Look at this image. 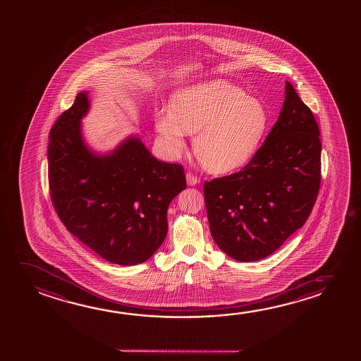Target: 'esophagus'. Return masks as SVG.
<instances>
[{"instance_id":"obj_1","label":"esophagus","mask_w":361,"mask_h":361,"mask_svg":"<svg viewBox=\"0 0 361 361\" xmlns=\"http://www.w3.org/2000/svg\"><path fill=\"white\" fill-rule=\"evenodd\" d=\"M186 181H188L189 186H195L196 183H199V178L194 176L191 172H188L186 173Z\"/></svg>"}]
</instances>
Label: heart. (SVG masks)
Wrapping results in <instances>:
<instances>
[{
  "instance_id": "heart-1",
  "label": "heart",
  "mask_w": 361,
  "mask_h": 361,
  "mask_svg": "<svg viewBox=\"0 0 361 361\" xmlns=\"http://www.w3.org/2000/svg\"><path fill=\"white\" fill-rule=\"evenodd\" d=\"M266 106L225 80H210L180 89L170 108L154 116L156 130L167 154L176 159L186 149L188 133L207 171L228 173L247 165L266 136Z\"/></svg>"
}]
</instances>
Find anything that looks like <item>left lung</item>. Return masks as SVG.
<instances>
[{
  "label": "left lung",
  "instance_id": "obj_1",
  "mask_svg": "<svg viewBox=\"0 0 361 361\" xmlns=\"http://www.w3.org/2000/svg\"><path fill=\"white\" fill-rule=\"evenodd\" d=\"M319 183V126L293 85L286 82L277 122L248 165L204 183L214 242L239 262L272 255L306 223Z\"/></svg>",
  "mask_w": 361,
  "mask_h": 361
}]
</instances>
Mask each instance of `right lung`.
Returning <instances> with one entry per match:
<instances>
[{
	"mask_svg": "<svg viewBox=\"0 0 361 361\" xmlns=\"http://www.w3.org/2000/svg\"><path fill=\"white\" fill-rule=\"evenodd\" d=\"M88 92L78 93L49 135V186L55 212L74 237L121 266L146 262L167 234V209L186 189L183 167L159 161L141 138L97 154L83 138Z\"/></svg>",
	"mask_w": 361,
	"mask_h": 361,
	"instance_id": "obj_1",
	"label": "right lung"
}]
</instances>
